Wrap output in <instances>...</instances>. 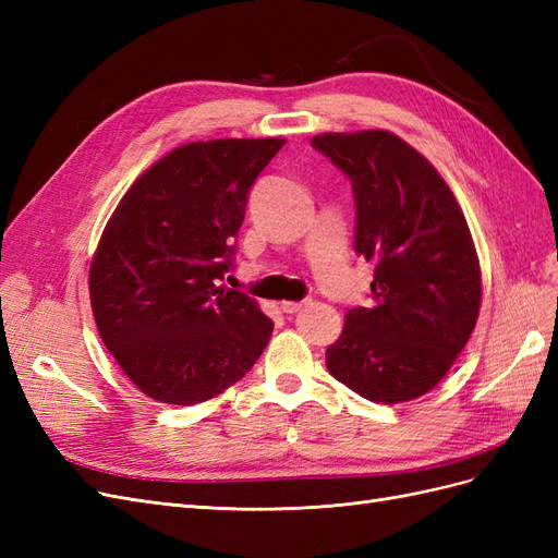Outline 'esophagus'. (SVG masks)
Instances as JSON below:
<instances>
[{"label": "esophagus", "mask_w": 558, "mask_h": 558, "mask_svg": "<svg viewBox=\"0 0 558 558\" xmlns=\"http://www.w3.org/2000/svg\"><path fill=\"white\" fill-rule=\"evenodd\" d=\"M307 305V300H302V302H293V300H283L281 302V312H286V314H298V312H302V307Z\"/></svg>", "instance_id": "34e87169"}]
</instances>
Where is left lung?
<instances>
[{
    "instance_id": "1",
    "label": "left lung",
    "mask_w": 558,
    "mask_h": 558,
    "mask_svg": "<svg viewBox=\"0 0 558 558\" xmlns=\"http://www.w3.org/2000/svg\"><path fill=\"white\" fill-rule=\"evenodd\" d=\"M312 146L351 179L356 251L375 263L373 305L347 312L328 373L373 402L414 400L442 381L480 316L465 216L440 172L393 132H324Z\"/></svg>"
}]
</instances>
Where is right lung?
<instances>
[{"mask_svg": "<svg viewBox=\"0 0 558 558\" xmlns=\"http://www.w3.org/2000/svg\"><path fill=\"white\" fill-rule=\"evenodd\" d=\"M283 144H183L113 209L90 260V305L105 347L144 396L205 402L260 359L275 324L216 281L232 263L248 189Z\"/></svg>", "mask_w": 558, "mask_h": 558, "instance_id": "add662e5", "label": "right lung"}]
</instances>
